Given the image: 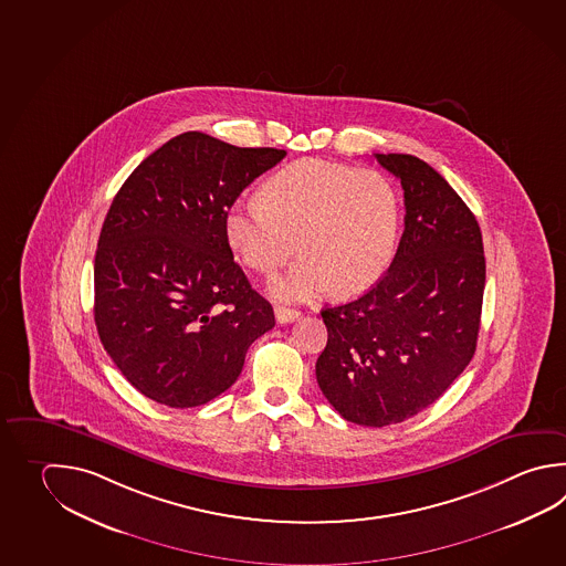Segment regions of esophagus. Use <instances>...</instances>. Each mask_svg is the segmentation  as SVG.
Masks as SVG:
<instances>
[{"label":"esophagus","instance_id":"34e87169","mask_svg":"<svg viewBox=\"0 0 566 566\" xmlns=\"http://www.w3.org/2000/svg\"><path fill=\"white\" fill-rule=\"evenodd\" d=\"M274 314H276V321L280 324L294 323V321L301 318V312L292 311V308H286V306H276Z\"/></svg>","mask_w":566,"mask_h":566}]
</instances>
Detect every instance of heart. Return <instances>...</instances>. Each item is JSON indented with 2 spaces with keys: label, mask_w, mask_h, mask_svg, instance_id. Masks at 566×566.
Here are the masks:
<instances>
[{
  "label": "heart",
  "mask_w": 566,
  "mask_h": 566,
  "mask_svg": "<svg viewBox=\"0 0 566 566\" xmlns=\"http://www.w3.org/2000/svg\"><path fill=\"white\" fill-rule=\"evenodd\" d=\"M397 230L399 199L385 175L318 159L286 165L264 197H238L226 213L228 242L260 274L290 260L298 240L301 260L270 284L280 301L370 289L391 264Z\"/></svg>",
  "instance_id": "obj_1"
}]
</instances>
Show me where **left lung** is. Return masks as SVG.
Instances as JSON below:
<instances>
[{"label":"left lung","instance_id":"1","mask_svg":"<svg viewBox=\"0 0 566 566\" xmlns=\"http://www.w3.org/2000/svg\"><path fill=\"white\" fill-rule=\"evenodd\" d=\"M375 157L403 187V235L369 292L321 312L328 340L316 381L346 421L385 427L436 403L470 365L485 258L475 216L433 167Z\"/></svg>","mask_w":566,"mask_h":566}]
</instances>
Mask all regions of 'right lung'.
Returning a JSON list of instances; mask_svg holds the SVG:
<instances>
[{"mask_svg":"<svg viewBox=\"0 0 566 566\" xmlns=\"http://www.w3.org/2000/svg\"><path fill=\"white\" fill-rule=\"evenodd\" d=\"M286 150L189 130L128 175L94 258V323L127 381L157 403H208L276 321L233 262L226 213Z\"/></svg>","mask_w":566,"mask_h":566,"instance_id":"obj_1","label":"right lung"}]
</instances>
